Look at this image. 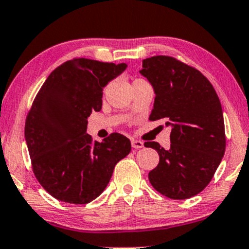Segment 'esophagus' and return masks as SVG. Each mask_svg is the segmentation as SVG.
I'll return each mask as SVG.
<instances>
[{
  "mask_svg": "<svg viewBox=\"0 0 249 249\" xmlns=\"http://www.w3.org/2000/svg\"><path fill=\"white\" fill-rule=\"evenodd\" d=\"M131 147L134 149H141L143 148V142L139 140H131Z\"/></svg>",
  "mask_w": 249,
  "mask_h": 249,
  "instance_id": "1",
  "label": "esophagus"
}]
</instances>
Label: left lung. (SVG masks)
Returning <instances> with one entry per match:
<instances>
[{"mask_svg":"<svg viewBox=\"0 0 249 249\" xmlns=\"http://www.w3.org/2000/svg\"><path fill=\"white\" fill-rule=\"evenodd\" d=\"M140 73L154 87L149 120L164 119L171 127L170 148L145 142L160 155L148 177L156 191L171 199H188L214 176L226 148L221 104L203 73L169 55L142 61Z\"/></svg>","mask_w":249,"mask_h":249,"instance_id":"left-lung-1","label":"left lung"}]
</instances>
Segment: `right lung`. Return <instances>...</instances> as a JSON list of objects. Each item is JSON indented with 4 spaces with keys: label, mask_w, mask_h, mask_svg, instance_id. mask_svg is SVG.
<instances>
[{
    "label": "right lung",
    "mask_w": 249,
    "mask_h": 249,
    "mask_svg": "<svg viewBox=\"0 0 249 249\" xmlns=\"http://www.w3.org/2000/svg\"><path fill=\"white\" fill-rule=\"evenodd\" d=\"M125 67L74 58L52 71L37 93L25 120V141L35 176L55 199H95L116 163L130 153L129 139L121 134L98 142L86 133L87 118L101 109L104 87Z\"/></svg>",
    "instance_id": "obj_1"
}]
</instances>
